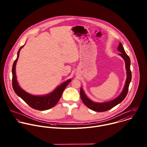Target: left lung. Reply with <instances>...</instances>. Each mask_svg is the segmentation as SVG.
Wrapping results in <instances>:
<instances>
[{
    "label": "left lung",
    "instance_id": "8db88e82",
    "mask_svg": "<svg viewBox=\"0 0 147 147\" xmlns=\"http://www.w3.org/2000/svg\"><path fill=\"white\" fill-rule=\"evenodd\" d=\"M118 50L119 52H121V54H119V55H121L125 61L126 71H127V79H126V83L121 94L115 99L111 101L103 102V103H96L89 100L86 96L82 88H80V97L82 101L88 108L95 111L104 112L112 109L116 105L121 103L125 98L127 94V93L128 91V87H129V83L131 80V78H132L131 71L130 70L131 61L129 57L127 55L121 43H119V45L118 47Z\"/></svg>",
    "mask_w": 147,
    "mask_h": 147
}]
</instances>
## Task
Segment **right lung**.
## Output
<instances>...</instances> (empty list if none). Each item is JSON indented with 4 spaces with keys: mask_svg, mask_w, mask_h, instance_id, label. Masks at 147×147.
Returning a JSON list of instances; mask_svg holds the SVG:
<instances>
[{
    "mask_svg": "<svg viewBox=\"0 0 147 147\" xmlns=\"http://www.w3.org/2000/svg\"><path fill=\"white\" fill-rule=\"evenodd\" d=\"M24 46H22L20 48L18 53V57L16 59L14 63L13 64L12 72V87L16 93V94L21 98L28 105L32 108L40 110L43 111L46 110L50 109L54 106L57 105V104L59 102L62 94L63 93V90L66 88V86L71 82V79L67 80L63 84L59 85L58 88H57L55 90L51 93L47 94L46 96H33L31 95L24 90H22L21 88L19 86V84L18 83L16 76V64L18 60L20 51L21 48Z\"/></svg>",
    "mask_w": 147,
    "mask_h": 147,
    "instance_id": "1",
    "label": "right lung"
}]
</instances>
